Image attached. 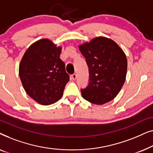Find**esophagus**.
I'll return each mask as SVG.
<instances>
[{"label": "esophagus", "mask_w": 153, "mask_h": 153, "mask_svg": "<svg viewBox=\"0 0 153 153\" xmlns=\"http://www.w3.org/2000/svg\"><path fill=\"white\" fill-rule=\"evenodd\" d=\"M76 77H77V75L76 74H73L72 76H71V78H72V79H73V80H76Z\"/></svg>", "instance_id": "esophagus-1"}]
</instances>
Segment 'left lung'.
I'll return each instance as SVG.
<instances>
[{
    "label": "left lung",
    "mask_w": 153,
    "mask_h": 153,
    "mask_svg": "<svg viewBox=\"0 0 153 153\" xmlns=\"http://www.w3.org/2000/svg\"><path fill=\"white\" fill-rule=\"evenodd\" d=\"M89 68V83L81 95L91 103L102 105L111 101L126 79L127 60L118 44L105 37H97L79 46Z\"/></svg>",
    "instance_id": "left-lung-1"
}]
</instances>
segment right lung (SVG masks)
Returning <instances> with one entry per match:
<instances>
[{
  "mask_svg": "<svg viewBox=\"0 0 153 153\" xmlns=\"http://www.w3.org/2000/svg\"><path fill=\"white\" fill-rule=\"evenodd\" d=\"M62 47L47 38L33 43L21 60L19 74L26 93L42 105H50L63 95L70 76L60 59Z\"/></svg>",
  "mask_w": 153,
  "mask_h": 153,
  "instance_id": "add662e5",
  "label": "right lung"
}]
</instances>
